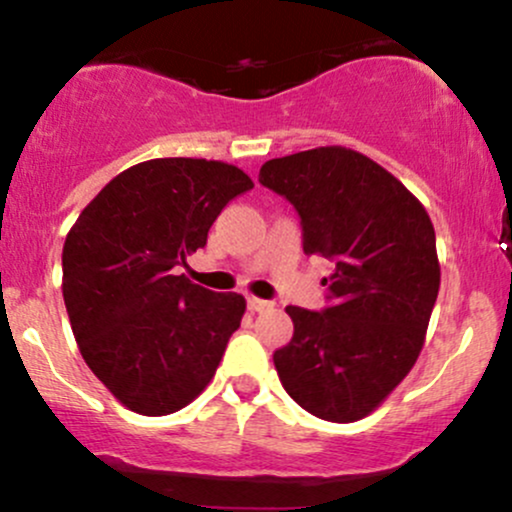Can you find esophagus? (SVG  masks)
Masks as SVG:
<instances>
[{
    "mask_svg": "<svg viewBox=\"0 0 512 512\" xmlns=\"http://www.w3.org/2000/svg\"><path fill=\"white\" fill-rule=\"evenodd\" d=\"M274 303L272 301H262V298L248 296V310L250 313H262V310H272Z\"/></svg>",
    "mask_w": 512,
    "mask_h": 512,
    "instance_id": "34e87169",
    "label": "esophagus"
}]
</instances>
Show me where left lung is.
<instances>
[{
    "label": "left lung",
    "instance_id": "8db88e82",
    "mask_svg": "<svg viewBox=\"0 0 512 512\" xmlns=\"http://www.w3.org/2000/svg\"><path fill=\"white\" fill-rule=\"evenodd\" d=\"M260 182L298 211L305 255L334 264L327 308H286L293 337L274 351L281 385L317 419H363L424 346L440 289L433 223L395 175L344 146L272 158Z\"/></svg>",
    "mask_w": 512,
    "mask_h": 512
}]
</instances>
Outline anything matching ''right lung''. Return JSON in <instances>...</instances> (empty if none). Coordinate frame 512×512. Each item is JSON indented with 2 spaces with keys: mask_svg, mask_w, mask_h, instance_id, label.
I'll use <instances>...</instances> for the list:
<instances>
[{
  "mask_svg": "<svg viewBox=\"0 0 512 512\" xmlns=\"http://www.w3.org/2000/svg\"><path fill=\"white\" fill-rule=\"evenodd\" d=\"M248 190L228 163L154 158L110 180L67 233L62 293L76 344L127 409L173 414L214 378L245 298L192 284L180 267Z\"/></svg>",
  "mask_w": 512,
  "mask_h": 512,
  "instance_id": "obj_1",
  "label": "right lung"
}]
</instances>
